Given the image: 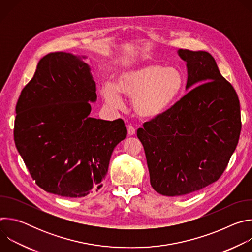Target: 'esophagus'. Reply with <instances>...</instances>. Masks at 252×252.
Returning <instances> with one entry per match:
<instances>
[{
  "mask_svg": "<svg viewBox=\"0 0 252 252\" xmlns=\"http://www.w3.org/2000/svg\"><path fill=\"white\" fill-rule=\"evenodd\" d=\"M127 133L128 135H133L135 133V128L131 125L127 126Z\"/></svg>",
  "mask_w": 252,
  "mask_h": 252,
  "instance_id": "34e87169",
  "label": "esophagus"
}]
</instances>
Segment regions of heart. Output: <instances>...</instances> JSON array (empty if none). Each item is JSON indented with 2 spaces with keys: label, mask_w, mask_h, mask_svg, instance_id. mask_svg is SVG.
Listing matches in <instances>:
<instances>
[{
  "label": "heart",
  "mask_w": 252,
  "mask_h": 252,
  "mask_svg": "<svg viewBox=\"0 0 252 252\" xmlns=\"http://www.w3.org/2000/svg\"><path fill=\"white\" fill-rule=\"evenodd\" d=\"M183 86V75L176 67L151 63L123 71L117 87L107 84L101 93L105 102L113 107L123 105L120 94L134 98L136 114L152 118L168 109Z\"/></svg>",
  "instance_id": "b5f03b06"
}]
</instances>
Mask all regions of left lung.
Returning <instances> with one entry per match:
<instances>
[{"instance_id": "left-lung-1", "label": "left lung", "mask_w": 252, "mask_h": 252, "mask_svg": "<svg viewBox=\"0 0 252 252\" xmlns=\"http://www.w3.org/2000/svg\"><path fill=\"white\" fill-rule=\"evenodd\" d=\"M189 90L136 131L153 189L166 196L197 191L221 176L238 143L240 105L232 85L204 51L178 50Z\"/></svg>"}]
</instances>
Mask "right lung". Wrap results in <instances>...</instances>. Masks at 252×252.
<instances>
[{
	"mask_svg": "<svg viewBox=\"0 0 252 252\" xmlns=\"http://www.w3.org/2000/svg\"><path fill=\"white\" fill-rule=\"evenodd\" d=\"M96 99L89 65L69 53L40 60L16 105L14 138L41 189L79 198L102 187L114 149L126 138L122 119L90 118Z\"/></svg>",
	"mask_w": 252,
	"mask_h": 252,
	"instance_id": "obj_1",
	"label": "right lung"
}]
</instances>
